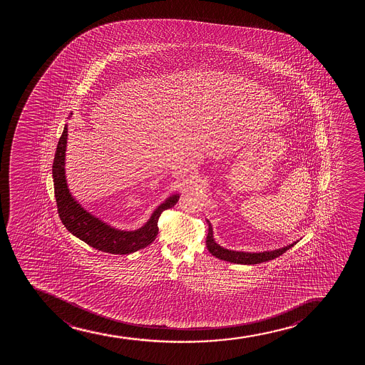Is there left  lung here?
Returning <instances> with one entry per match:
<instances>
[{"label":"left lung","mask_w":365,"mask_h":365,"mask_svg":"<svg viewBox=\"0 0 365 365\" xmlns=\"http://www.w3.org/2000/svg\"><path fill=\"white\" fill-rule=\"evenodd\" d=\"M205 243H207L208 251L214 257L219 258V259L227 260V262H230V263H237V264H259V263H263V262L275 259L277 257L281 256L282 253H285L289 248L294 247L296 242L289 245L286 247L275 250V251L260 252V253L230 251V250L219 246L218 243L214 241L213 229H212L210 224V229H208V235H207Z\"/></svg>","instance_id":"obj_1"}]
</instances>
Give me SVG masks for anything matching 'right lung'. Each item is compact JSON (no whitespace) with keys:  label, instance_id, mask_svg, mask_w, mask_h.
<instances>
[{"label":"right lung","instance_id":"1","mask_svg":"<svg viewBox=\"0 0 365 365\" xmlns=\"http://www.w3.org/2000/svg\"><path fill=\"white\" fill-rule=\"evenodd\" d=\"M68 129L64 126L63 133L59 138L56 150L55 160L52 165V176L55 186L56 203L58 215L64 227L78 239L88 243V246L98 251L108 252L112 255H129L145 248L153 242L158 234V219L163 210L172 208L179 200V195H174L157 208L145 227L135 231L117 230L106 222L93 217L71 197L68 190L64 157L67 146Z\"/></svg>","mask_w":365,"mask_h":365}]
</instances>
